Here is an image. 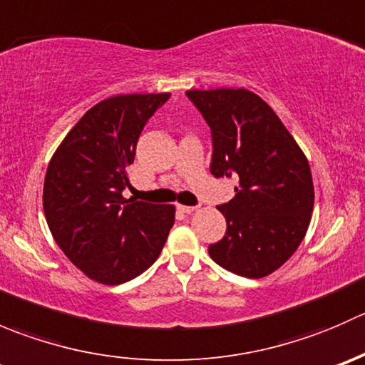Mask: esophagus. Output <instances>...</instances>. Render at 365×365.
Returning a JSON list of instances; mask_svg holds the SVG:
<instances>
[{"instance_id":"obj_1","label":"esophagus","mask_w":365,"mask_h":365,"mask_svg":"<svg viewBox=\"0 0 365 365\" xmlns=\"http://www.w3.org/2000/svg\"><path fill=\"white\" fill-rule=\"evenodd\" d=\"M176 208H178V212H182V213H192L194 210H196L194 206H187V205H178Z\"/></svg>"}]
</instances>
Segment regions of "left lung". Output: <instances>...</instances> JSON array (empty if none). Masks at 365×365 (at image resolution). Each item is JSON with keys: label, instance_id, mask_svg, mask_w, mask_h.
Instances as JSON below:
<instances>
[{"label": "left lung", "instance_id": "left-lung-1", "mask_svg": "<svg viewBox=\"0 0 365 365\" xmlns=\"http://www.w3.org/2000/svg\"><path fill=\"white\" fill-rule=\"evenodd\" d=\"M187 97L212 130L210 173L235 178V197L217 208L222 240L208 254L233 274L259 279L292 257L314 206L309 162L274 109L252 91L190 90Z\"/></svg>", "mask_w": 365, "mask_h": 365}]
</instances>
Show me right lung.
Instances as JSON below:
<instances>
[{
  "label": "right lung",
  "instance_id": "1",
  "mask_svg": "<svg viewBox=\"0 0 365 365\" xmlns=\"http://www.w3.org/2000/svg\"><path fill=\"white\" fill-rule=\"evenodd\" d=\"M171 93L106 98L61 141L47 165L43 212L65 256L93 281L121 284L148 270L175 224V206L125 200L128 165Z\"/></svg>",
  "mask_w": 365,
  "mask_h": 365
}]
</instances>
